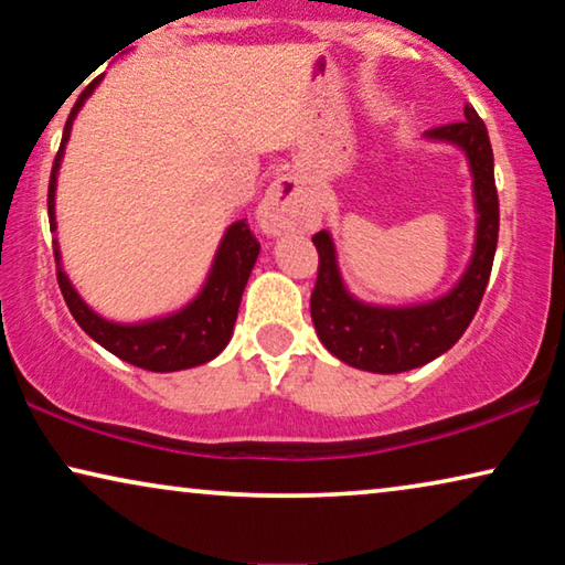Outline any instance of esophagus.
<instances>
[{
	"label": "esophagus",
	"mask_w": 565,
	"mask_h": 565,
	"mask_svg": "<svg viewBox=\"0 0 565 565\" xmlns=\"http://www.w3.org/2000/svg\"><path fill=\"white\" fill-rule=\"evenodd\" d=\"M306 215L308 205L303 190H300V180L296 174H285L269 184L257 211V221L267 236H280L285 231L303 226Z\"/></svg>",
	"instance_id": "34e87169"
}]
</instances>
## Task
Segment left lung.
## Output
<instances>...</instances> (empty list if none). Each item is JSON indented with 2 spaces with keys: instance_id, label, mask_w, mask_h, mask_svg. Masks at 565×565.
<instances>
[{
  "instance_id": "left-lung-1",
  "label": "left lung",
  "mask_w": 565,
  "mask_h": 565,
  "mask_svg": "<svg viewBox=\"0 0 565 565\" xmlns=\"http://www.w3.org/2000/svg\"><path fill=\"white\" fill-rule=\"evenodd\" d=\"M424 141L447 143L462 151L473 190V252L450 290L424 303H367L347 288L334 236L327 228L313 236L319 249V277L311 296L316 334L337 360L367 373H406L450 350L481 306L497 254L499 198L493 184V151L483 120L466 105V120L431 128L424 134Z\"/></svg>"
}]
</instances>
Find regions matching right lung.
Wrapping results in <instances>:
<instances>
[{
	"mask_svg": "<svg viewBox=\"0 0 565 565\" xmlns=\"http://www.w3.org/2000/svg\"><path fill=\"white\" fill-rule=\"evenodd\" d=\"M103 76H97L82 97L76 99L68 115L64 138H61L58 157L53 161L51 169V184H49V221L51 231L56 234V188H58V169L64 161V151L72 136V126L76 115L87 103L92 92ZM53 254H56L58 267V285L64 292V300L68 311L76 319V323L95 339L99 347L113 352L115 358L130 362V365L151 370V373H177V370H190L198 365H205L218 358L231 342L234 334V323L238 316V306H242V296L249 275L254 269V262L259 257V244L252 236L246 221H234L223 231L218 249L213 254L211 269H207L203 285L192 296L188 303L174 308V311L151 316V319L141 321H113L97 313L87 300L79 296L74 282L68 280L64 262H61V246L58 238H53Z\"/></svg>",
	"mask_w": 565,
	"mask_h": 565,
	"instance_id": "obj_1",
	"label": "right lung"
}]
</instances>
